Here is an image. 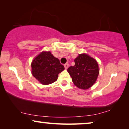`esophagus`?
Listing matches in <instances>:
<instances>
[{
    "label": "esophagus",
    "instance_id": "34e87169",
    "mask_svg": "<svg viewBox=\"0 0 129 129\" xmlns=\"http://www.w3.org/2000/svg\"><path fill=\"white\" fill-rule=\"evenodd\" d=\"M64 67H65V68H66V70H67L68 68L69 67V64H68V63H66V64L64 65Z\"/></svg>",
    "mask_w": 129,
    "mask_h": 129
}]
</instances>
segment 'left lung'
Here are the masks:
<instances>
[{"label":"left lung","mask_w":129,"mask_h":129,"mask_svg":"<svg viewBox=\"0 0 129 129\" xmlns=\"http://www.w3.org/2000/svg\"><path fill=\"white\" fill-rule=\"evenodd\" d=\"M75 65L70 67L67 71L75 86L82 90H87L95 83L99 75L97 61L88 54H78L74 59Z\"/></svg>","instance_id":"obj_1"}]
</instances>
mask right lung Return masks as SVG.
I'll list each match as a JSON object with an SVG mask.
<instances>
[{
    "instance_id": "1",
    "label": "right lung",
    "mask_w": 129,
    "mask_h": 129,
    "mask_svg": "<svg viewBox=\"0 0 129 129\" xmlns=\"http://www.w3.org/2000/svg\"><path fill=\"white\" fill-rule=\"evenodd\" d=\"M33 76L43 85H49L57 80L58 74L64 70V67L51 51H42L31 62Z\"/></svg>"
}]
</instances>
